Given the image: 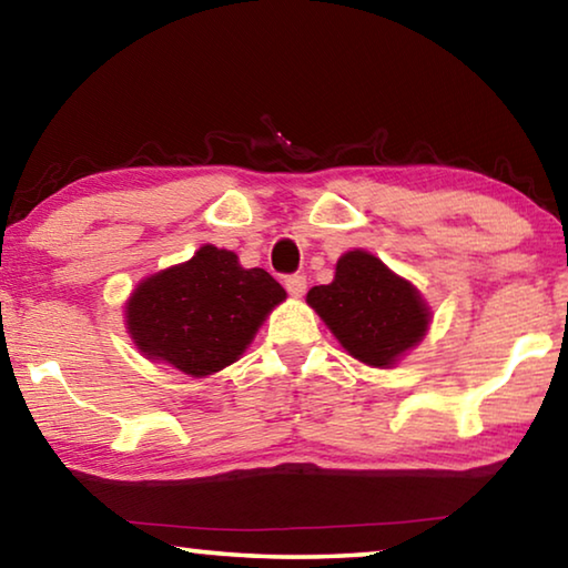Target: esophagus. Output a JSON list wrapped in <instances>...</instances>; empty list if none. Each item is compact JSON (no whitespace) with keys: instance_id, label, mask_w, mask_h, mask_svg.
I'll return each mask as SVG.
<instances>
[{"instance_id":"obj_1","label":"esophagus","mask_w":568,"mask_h":568,"mask_svg":"<svg viewBox=\"0 0 568 568\" xmlns=\"http://www.w3.org/2000/svg\"><path fill=\"white\" fill-rule=\"evenodd\" d=\"M305 287H307V277L303 273H295V275L285 277V291L291 293L293 297L305 295Z\"/></svg>"}]
</instances>
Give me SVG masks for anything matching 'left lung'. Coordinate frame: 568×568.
<instances>
[{
  "label": "left lung",
  "mask_w": 568,
  "mask_h": 568,
  "mask_svg": "<svg viewBox=\"0 0 568 568\" xmlns=\"http://www.w3.org/2000/svg\"><path fill=\"white\" fill-rule=\"evenodd\" d=\"M307 303L353 358L376 368L396 363L428 328V307L416 287L363 250L345 253L333 283L311 287Z\"/></svg>",
  "instance_id": "1"
}]
</instances>
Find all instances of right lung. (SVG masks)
<instances>
[{
  "label": "right lung",
  "instance_id": "right-lung-1",
  "mask_svg": "<svg viewBox=\"0 0 568 568\" xmlns=\"http://www.w3.org/2000/svg\"><path fill=\"white\" fill-rule=\"evenodd\" d=\"M283 301V285L263 267L245 271L235 253L203 245L192 261L142 281L124 313L148 358L203 378L235 363Z\"/></svg>",
  "mask_w": 568,
  "mask_h": 568
}]
</instances>
